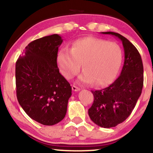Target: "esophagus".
I'll return each mask as SVG.
<instances>
[{"label":"esophagus","mask_w":153,"mask_h":153,"mask_svg":"<svg viewBox=\"0 0 153 153\" xmlns=\"http://www.w3.org/2000/svg\"><path fill=\"white\" fill-rule=\"evenodd\" d=\"M72 89H73V90L74 91H75V92H76V91H79L80 90V88H78V87H77V86H75V85H73V86H72Z\"/></svg>","instance_id":"obj_1"}]
</instances>
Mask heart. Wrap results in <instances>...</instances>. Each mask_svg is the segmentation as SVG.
<instances>
[{
	"label": "heart",
	"mask_w": 153,
	"mask_h": 153,
	"mask_svg": "<svg viewBox=\"0 0 153 153\" xmlns=\"http://www.w3.org/2000/svg\"><path fill=\"white\" fill-rule=\"evenodd\" d=\"M57 62L67 79L74 78L80 71V84H93L102 87L110 84L117 75L122 62V50L115 42L94 36L75 40L71 50L63 48L59 52Z\"/></svg>",
	"instance_id": "b5f03b06"
}]
</instances>
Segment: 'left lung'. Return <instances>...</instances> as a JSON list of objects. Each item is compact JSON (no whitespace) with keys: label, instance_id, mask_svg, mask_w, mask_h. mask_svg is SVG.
<instances>
[{"label":"left lung","instance_id":"8db88e82","mask_svg":"<svg viewBox=\"0 0 153 153\" xmlns=\"http://www.w3.org/2000/svg\"><path fill=\"white\" fill-rule=\"evenodd\" d=\"M116 36L122 42L124 61L121 74L108 87L91 91L94 96L88 109L91 120L99 127H114L128 118L134 109L143 87V65L138 50L118 33L101 32Z\"/></svg>","mask_w":153,"mask_h":153}]
</instances>
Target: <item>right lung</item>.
<instances>
[{"instance_id":"1","label":"right lung","mask_w":153,"mask_h":153,"mask_svg":"<svg viewBox=\"0 0 153 153\" xmlns=\"http://www.w3.org/2000/svg\"><path fill=\"white\" fill-rule=\"evenodd\" d=\"M62 42L58 34L34 40L16 63L19 104L30 118L43 125H54L65 118L72 95L71 85L57 67V52Z\"/></svg>"}]
</instances>
